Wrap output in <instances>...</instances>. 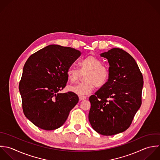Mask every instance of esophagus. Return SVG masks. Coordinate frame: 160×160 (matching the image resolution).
<instances>
[{
    "label": "esophagus",
    "instance_id": "34e87169",
    "mask_svg": "<svg viewBox=\"0 0 160 160\" xmlns=\"http://www.w3.org/2000/svg\"><path fill=\"white\" fill-rule=\"evenodd\" d=\"M78 98H79V100L80 101L82 100H84L86 99V97L85 96H83V95H78Z\"/></svg>",
    "mask_w": 160,
    "mask_h": 160
}]
</instances>
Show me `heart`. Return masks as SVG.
<instances>
[{"mask_svg":"<svg viewBox=\"0 0 160 160\" xmlns=\"http://www.w3.org/2000/svg\"><path fill=\"white\" fill-rule=\"evenodd\" d=\"M80 70L70 67L67 70V76L72 83L76 82L84 74V82L73 86H70V91L81 95L90 93L95 87L102 88L108 82L110 77L108 68L103 65L102 60L94 56L88 55L79 62Z\"/></svg>","mask_w":160,"mask_h":160,"instance_id":"obj_1","label":"heart"}]
</instances>
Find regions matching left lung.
<instances>
[{
    "label": "left lung",
    "mask_w": 160,
    "mask_h": 160,
    "mask_svg": "<svg viewBox=\"0 0 160 160\" xmlns=\"http://www.w3.org/2000/svg\"><path fill=\"white\" fill-rule=\"evenodd\" d=\"M101 56L108 61L110 77L90 97L88 119L97 132L111 136L131 125L142 105L143 77L135 59L125 50L114 48Z\"/></svg>",
    "instance_id": "left-lung-1"
}]
</instances>
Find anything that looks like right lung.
<instances>
[{"label":"right lung","mask_w":160,"mask_h":160,"mask_svg":"<svg viewBox=\"0 0 160 160\" xmlns=\"http://www.w3.org/2000/svg\"><path fill=\"white\" fill-rule=\"evenodd\" d=\"M80 55L81 52L75 48L50 45L26 61L19 91L23 113L37 127L45 130L58 128L78 102L75 93L59 91L67 85L68 68Z\"/></svg>","instance_id":"add662e5"}]
</instances>
